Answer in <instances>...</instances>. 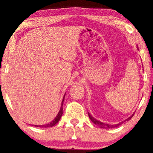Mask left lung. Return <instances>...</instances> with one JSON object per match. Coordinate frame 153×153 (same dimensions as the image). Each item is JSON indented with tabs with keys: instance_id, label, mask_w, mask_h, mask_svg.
<instances>
[{
	"instance_id": "8db88e82",
	"label": "left lung",
	"mask_w": 153,
	"mask_h": 153,
	"mask_svg": "<svg viewBox=\"0 0 153 153\" xmlns=\"http://www.w3.org/2000/svg\"><path fill=\"white\" fill-rule=\"evenodd\" d=\"M133 116H134V114L132 115V116H131L130 117H129V118H127L126 120H130V119H131V118H132ZM88 116H89L90 119H91V121L94 123V124L98 125V126H99L100 127H101V128H104V129L112 128V127H118V126H119V125H120L121 124V123H118V124H117V125H109V124H106V123H102V122H100V121H98V120H96V119H95V118H93V117H92V116H91V114H90L89 113H88Z\"/></svg>"
}]
</instances>
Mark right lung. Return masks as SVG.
Instances as JSON below:
<instances>
[{
    "instance_id": "1",
    "label": "right lung",
    "mask_w": 153,
    "mask_h": 153,
    "mask_svg": "<svg viewBox=\"0 0 153 153\" xmlns=\"http://www.w3.org/2000/svg\"><path fill=\"white\" fill-rule=\"evenodd\" d=\"M64 98H65V96L63 97V100H62V104H61V107H60V109L59 111V112H58V114L57 116L55 118L53 119V120L51 121V123H49V124H47V125H35L34 126L35 127H53L55 125L56 123H57L58 121L60 120V118H61L62 115V110H63V108H62V103H63V101H64Z\"/></svg>"
}]
</instances>
